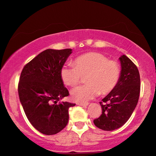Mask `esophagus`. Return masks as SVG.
<instances>
[{
  "label": "esophagus",
  "instance_id": "esophagus-1",
  "mask_svg": "<svg viewBox=\"0 0 156 156\" xmlns=\"http://www.w3.org/2000/svg\"><path fill=\"white\" fill-rule=\"evenodd\" d=\"M77 105H80V106H87L88 105V103H80V102H78L77 103Z\"/></svg>",
  "mask_w": 156,
  "mask_h": 156
}]
</instances>
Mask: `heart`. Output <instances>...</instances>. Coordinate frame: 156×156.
<instances>
[{
    "label": "heart",
    "mask_w": 156,
    "mask_h": 156,
    "mask_svg": "<svg viewBox=\"0 0 156 156\" xmlns=\"http://www.w3.org/2000/svg\"><path fill=\"white\" fill-rule=\"evenodd\" d=\"M73 65H65L60 71L63 83L75 87L85 77V86L77 87L71 92L73 99L86 102L97 97L99 93L107 94L119 83L121 70L119 63L110 60L104 54L89 52L81 54L73 60Z\"/></svg>",
    "instance_id": "b5f03b06"
}]
</instances>
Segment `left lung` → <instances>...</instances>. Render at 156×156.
Masks as SVG:
<instances>
[{"label": "left lung", "instance_id": "1", "mask_svg": "<svg viewBox=\"0 0 156 156\" xmlns=\"http://www.w3.org/2000/svg\"><path fill=\"white\" fill-rule=\"evenodd\" d=\"M121 74L116 87L102 102V114L94 123L104 131H113L129 119L137 105L140 93V76L137 67L126 55L119 58Z\"/></svg>", "mask_w": 156, "mask_h": 156}]
</instances>
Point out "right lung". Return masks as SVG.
I'll list each match as a JSON object with an SVG mask.
<instances>
[{
    "instance_id": "obj_1",
    "label": "right lung",
    "mask_w": 156,
    "mask_h": 156,
    "mask_svg": "<svg viewBox=\"0 0 156 156\" xmlns=\"http://www.w3.org/2000/svg\"><path fill=\"white\" fill-rule=\"evenodd\" d=\"M72 49H46L24 65L18 93L25 115L35 129L46 135L57 134L66 126L68 109L76 105L58 102L67 97L60 71Z\"/></svg>"
}]
</instances>
